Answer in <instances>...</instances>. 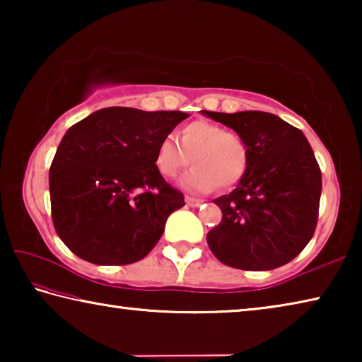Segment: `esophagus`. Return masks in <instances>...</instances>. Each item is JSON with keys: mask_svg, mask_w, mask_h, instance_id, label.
Wrapping results in <instances>:
<instances>
[{"mask_svg": "<svg viewBox=\"0 0 362 362\" xmlns=\"http://www.w3.org/2000/svg\"><path fill=\"white\" fill-rule=\"evenodd\" d=\"M185 201H187V204H188V206H192V207H198V206H201V204L204 203L203 199L193 198V196H185Z\"/></svg>", "mask_w": 362, "mask_h": 362, "instance_id": "esophagus-1", "label": "esophagus"}]
</instances>
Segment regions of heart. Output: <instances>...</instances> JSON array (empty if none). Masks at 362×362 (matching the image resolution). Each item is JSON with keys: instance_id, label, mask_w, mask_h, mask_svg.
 Returning <instances> with one entry per match:
<instances>
[{"instance_id": "b5f03b06", "label": "heart", "mask_w": 362, "mask_h": 362, "mask_svg": "<svg viewBox=\"0 0 362 362\" xmlns=\"http://www.w3.org/2000/svg\"><path fill=\"white\" fill-rule=\"evenodd\" d=\"M249 158V145L241 134L217 122L196 119L179 131V142L173 136L158 140L153 166L164 179H174L193 163L180 185L189 192L207 193L216 187H235L247 173Z\"/></svg>"}]
</instances>
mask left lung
Returning a JSON list of instances; mask_svg holds the SVG:
<instances>
[{
    "instance_id": "8db88e82",
    "label": "left lung",
    "mask_w": 362,
    "mask_h": 362,
    "mask_svg": "<svg viewBox=\"0 0 362 362\" xmlns=\"http://www.w3.org/2000/svg\"><path fill=\"white\" fill-rule=\"evenodd\" d=\"M241 134L249 145L246 175L214 199L222 222L207 233L225 265L260 272L296 259L315 235L321 169L303 132L265 112H203Z\"/></svg>"
}]
</instances>
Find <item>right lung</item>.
I'll return each mask as SVG.
<instances>
[{
	"label": "right lung",
	"mask_w": 362,
	"mask_h": 362,
	"mask_svg": "<svg viewBox=\"0 0 362 362\" xmlns=\"http://www.w3.org/2000/svg\"><path fill=\"white\" fill-rule=\"evenodd\" d=\"M183 112L110 107L73 124L49 169L52 223L73 254L129 265L156 246L185 199L156 173L153 153Z\"/></svg>",
	"instance_id": "right-lung-1"
}]
</instances>
